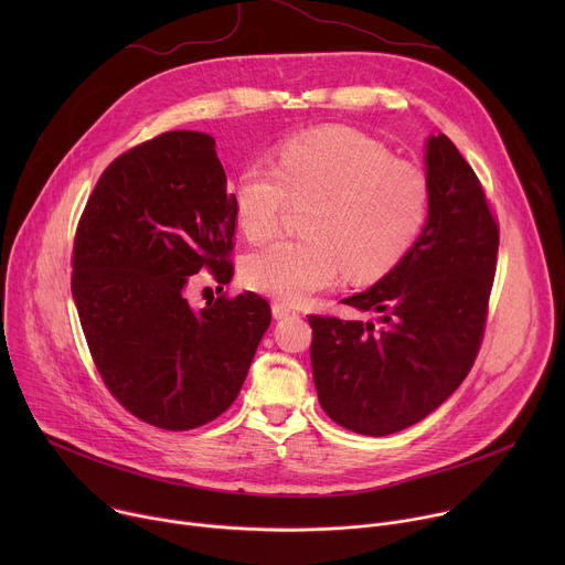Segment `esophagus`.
I'll return each mask as SVG.
<instances>
[{
    "instance_id": "obj_1",
    "label": "esophagus",
    "mask_w": 565,
    "mask_h": 565,
    "mask_svg": "<svg viewBox=\"0 0 565 565\" xmlns=\"http://www.w3.org/2000/svg\"><path fill=\"white\" fill-rule=\"evenodd\" d=\"M290 315H297L295 308H290L288 303H281V301H275L273 303V317L275 319H284V317H290Z\"/></svg>"
}]
</instances>
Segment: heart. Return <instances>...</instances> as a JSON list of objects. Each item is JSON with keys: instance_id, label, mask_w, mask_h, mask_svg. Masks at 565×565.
<instances>
[{"instance_id": "obj_1", "label": "heart", "mask_w": 565, "mask_h": 565, "mask_svg": "<svg viewBox=\"0 0 565 565\" xmlns=\"http://www.w3.org/2000/svg\"><path fill=\"white\" fill-rule=\"evenodd\" d=\"M230 199L238 227L253 241L270 236L290 203H310L306 238L273 241L241 264L253 290L288 303L331 288L344 270L353 281L386 275L416 246L429 216L423 170L349 127L288 138L275 168L264 160L244 166Z\"/></svg>"}]
</instances>
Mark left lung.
I'll return each mask as SVG.
<instances>
[{"instance_id": "obj_1", "label": "left lung", "mask_w": 565, "mask_h": 565, "mask_svg": "<svg viewBox=\"0 0 565 565\" xmlns=\"http://www.w3.org/2000/svg\"><path fill=\"white\" fill-rule=\"evenodd\" d=\"M429 216L416 246L375 286L342 303L380 321L310 315L319 405L364 436L407 429L467 377L486 333L499 223L456 145L427 140Z\"/></svg>"}]
</instances>
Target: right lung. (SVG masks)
<instances>
[{
  "instance_id": "right-lung-1",
  "label": "right lung",
  "mask_w": 565,
  "mask_h": 565,
  "mask_svg": "<svg viewBox=\"0 0 565 565\" xmlns=\"http://www.w3.org/2000/svg\"><path fill=\"white\" fill-rule=\"evenodd\" d=\"M201 131H166L103 172L73 241L71 292L94 364L138 420L196 429L236 399L270 327L255 292L188 303L192 275L232 279L234 207ZM223 290V288H221Z\"/></svg>"
}]
</instances>
